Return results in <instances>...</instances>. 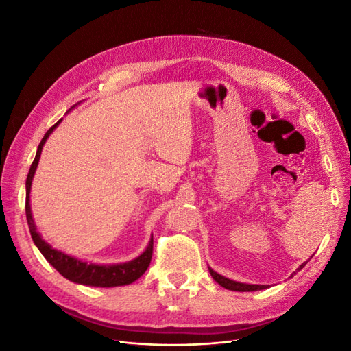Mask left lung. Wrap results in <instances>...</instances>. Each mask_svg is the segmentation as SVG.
I'll use <instances>...</instances> for the list:
<instances>
[{
    "instance_id": "left-lung-1",
    "label": "left lung",
    "mask_w": 351,
    "mask_h": 351,
    "mask_svg": "<svg viewBox=\"0 0 351 351\" xmlns=\"http://www.w3.org/2000/svg\"><path fill=\"white\" fill-rule=\"evenodd\" d=\"M306 265V262L304 263H302L299 268L295 269V272L297 271H300L303 267ZM209 272H210V275H212V278H214L221 287H224V289H228V290H232V291H256V290H263V289H267V285H256V284H243V282H237V281H232V280H228V278H226V277H222V275H219V274H217L215 271H212L210 268H209ZM294 272V274H295ZM293 277V275H291Z\"/></svg>"
}]
</instances>
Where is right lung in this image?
<instances>
[{
  "label": "right lung",
  "instance_id": "obj_1",
  "mask_svg": "<svg viewBox=\"0 0 351 351\" xmlns=\"http://www.w3.org/2000/svg\"><path fill=\"white\" fill-rule=\"evenodd\" d=\"M62 120V119H61ZM57 121L51 129L45 133V136L42 137V141L38 146L36 156L34 159V162L30 165L27 180H26V218H27V226L30 230V236L34 239V243L36 244V247L40 250V253L44 254V258L54 267L62 277H66L67 280L83 284V285H93V287H117V285H127L136 281L137 278H141L147 269L152 259V252H154V237L151 239L149 244H147L146 250L141 254L139 258H136L130 262L125 263H117V265H95V263H86L82 262L76 258H71L69 254L62 253L57 249H52L48 243L42 240L39 236V232L36 231L34 218H32V212H30V202H29V195H30V187H32V178L35 176V169L38 167L40 152H42V146L47 142L48 136L52 133V130L61 123Z\"/></svg>",
  "mask_w": 351,
  "mask_h": 351
}]
</instances>
